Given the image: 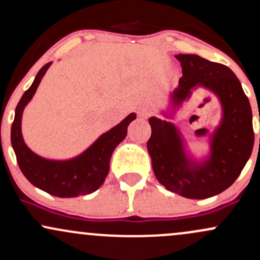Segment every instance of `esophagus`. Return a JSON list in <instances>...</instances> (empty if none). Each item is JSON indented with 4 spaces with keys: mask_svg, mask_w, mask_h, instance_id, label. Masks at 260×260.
Returning a JSON list of instances; mask_svg holds the SVG:
<instances>
[{
    "mask_svg": "<svg viewBox=\"0 0 260 260\" xmlns=\"http://www.w3.org/2000/svg\"><path fill=\"white\" fill-rule=\"evenodd\" d=\"M138 115L140 116V117L147 118L148 115H149V112H148V110L145 109V107H139V109H138Z\"/></svg>",
    "mask_w": 260,
    "mask_h": 260,
    "instance_id": "obj_1",
    "label": "esophagus"
}]
</instances>
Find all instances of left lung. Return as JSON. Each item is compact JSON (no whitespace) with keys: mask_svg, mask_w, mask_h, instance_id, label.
Instances as JSON below:
<instances>
[{"mask_svg":"<svg viewBox=\"0 0 260 260\" xmlns=\"http://www.w3.org/2000/svg\"><path fill=\"white\" fill-rule=\"evenodd\" d=\"M182 74L170 95L171 107L164 117H174L176 110L198 86L210 90L220 100L222 118L214 132L205 129L210 153L203 160L190 157L184 149L181 131L171 122L149 118L151 136L147 147L155 177L166 189L189 199L214 197L231 186L248 161L254 144L252 109L240 80L229 67L198 55H176Z\"/></svg>","mask_w":260,"mask_h":260,"instance_id":"left-lung-1","label":"left lung"}]
</instances>
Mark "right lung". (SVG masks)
Segmentation results:
<instances>
[{
  "label": "right lung",
  "instance_id": "add662e5",
  "mask_svg": "<svg viewBox=\"0 0 260 260\" xmlns=\"http://www.w3.org/2000/svg\"><path fill=\"white\" fill-rule=\"evenodd\" d=\"M51 63H46L39 71L30 88L18 103L11 128V143L20 171L32 186L59 198H74L89 194L101 187L109 174L113 150L126 138L127 128L137 116L134 112L129 113L117 126L101 134L86 150L72 159L50 160L39 156L23 139L22 115Z\"/></svg>",
  "mask_w": 260,
  "mask_h": 260
}]
</instances>
